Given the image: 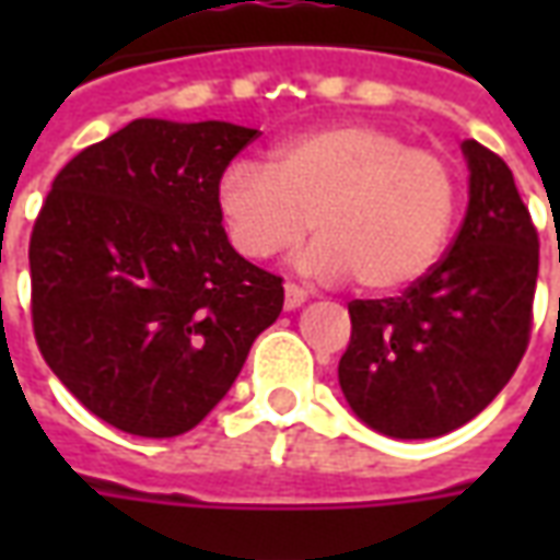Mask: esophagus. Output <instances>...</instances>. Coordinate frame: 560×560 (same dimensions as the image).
<instances>
[{
	"label": "esophagus",
	"mask_w": 560,
	"mask_h": 560,
	"mask_svg": "<svg viewBox=\"0 0 560 560\" xmlns=\"http://www.w3.org/2000/svg\"><path fill=\"white\" fill-rule=\"evenodd\" d=\"M308 300V291L300 288V284H284V308L293 312V308H300V305Z\"/></svg>",
	"instance_id": "34e87169"
}]
</instances>
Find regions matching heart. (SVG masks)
<instances>
[{"label":"heart","mask_w":560,"mask_h":560,"mask_svg":"<svg viewBox=\"0 0 560 560\" xmlns=\"http://www.w3.org/2000/svg\"><path fill=\"white\" fill-rule=\"evenodd\" d=\"M215 207L248 260L288 252L312 228L317 240L300 257L305 272L396 291L444 255L458 183L444 155L408 147L393 128L336 122L279 143L269 164L231 161L215 183Z\"/></svg>","instance_id":"obj_1"}]
</instances>
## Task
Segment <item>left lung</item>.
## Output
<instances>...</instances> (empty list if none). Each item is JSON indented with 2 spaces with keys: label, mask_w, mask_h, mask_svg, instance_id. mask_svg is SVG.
<instances>
[{
  "label": "left lung",
  "mask_w": 560,
  "mask_h": 560,
  "mask_svg": "<svg viewBox=\"0 0 560 560\" xmlns=\"http://www.w3.org/2000/svg\"><path fill=\"white\" fill-rule=\"evenodd\" d=\"M468 212L422 279L353 300L339 384L351 411L389 438H441L504 389L530 339L540 240L501 155L465 140Z\"/></svg>",
  "instance_id": "1"
}]
</instances>
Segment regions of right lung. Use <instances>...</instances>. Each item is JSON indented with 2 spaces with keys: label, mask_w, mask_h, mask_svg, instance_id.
Listing matches in <instances>:
<instances>
[{
  "label": "right lung",
  "mask_w": 560,
  "mask_h": 560,
  "mask_svg": "<svg viewBox=\"0 0 560 560\" xmlns=\"http://www.w3.org/2000/svg\"><path fill=\"white\" fill-rule=\"evenodd\" d=\"M257 138L233 122L135 119L62 171L30 240L32 329L71 396L140 438L195 429L284 305L233 252L215 183Z\"/></svg>",
  "instance_id": "add662e5"
}]
</instances>
